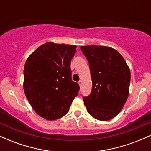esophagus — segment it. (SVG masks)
<instances>
[{"label": "esophagus", "instance_id": "34e87169", "mask_svg": "<svg viewBox=\"0 0 151 151\" xmlns=\"http://www.w3.org/2000/svg\"><path fill=\"white\" fill-rule=\"evenodd\" d=\"M79 86H81V84H82V81H81V80H80V81H79Z\"/></svg>", "mask_w": 151, "mask_h": 151}]
</instances>
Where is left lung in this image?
<instances>
[{
    "label": "left lung",
    "mask_w": 151,
    "mask_h": 151,
    "mask_svg": "<svg viewBox=\"0 0 151 151\" xmlns=\"http://www.w3.org/2000/svg\"><path fill=\"white\" fill-rule=\"evenodd\" d=\"M91 72L92 88L83 101L91 116L108 121L117 116L129 93L131 72L124 58L113 48L81 46Z\"/></svg>",
    "instance_id": "8db88e82"
}]
</instances>
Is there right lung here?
<instances>
[{
	"mask_svg": "<svg viewBox=\"0 0 151 151\" xmlns=\"http://www.w3.org/2000/svg\"><path fill=\"white\" fill-rule=\"evenodd\" d=\"M77 46L47 42L27 58L24 67V91L32 109L47 120L69 111L79 86L72 79L71 60Z\"/></svg>",
	"mask_w": 151,
	"mask_h": 151,
	"instance_id": "1",
	"label": "right lung"
}]
</instances>
